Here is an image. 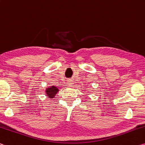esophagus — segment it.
<instances>
[{"label":"esophagus","instance_id":"esophagus-1","mask_svg":"<svg viewBox=\"0 0 145 145\" xmlns=\"http://www.w3.org/2000/svg\"><path fill=\"white\" fill-rule=\"evenodd\" d=\"M67 83H68V85L69 86H72L73 85V81L71 79H69V80H68Z\"/></svg>","mask_w":145,"mask_h":145}]
</instances>
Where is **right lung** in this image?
<instances>
[{"label": "right lung", "instance_id": "obj_1", "mask_svg": "<svg viewBox=\"0 0 145 145\" xmlns=\"http://www.w3.org/2000/svg\"><path fill=\"white\" fill-rule=\"evenodd\" d=\"M59 89L57 87L55 86H48L45 89V95L46 97H48L49 99H52L55 98L57 93L59 92Z\"/></svg>", "mask_w": 145, "mask_h": 145}]
</instances>
